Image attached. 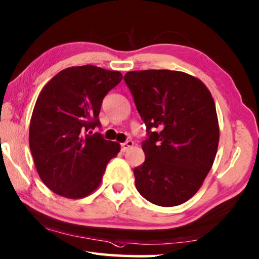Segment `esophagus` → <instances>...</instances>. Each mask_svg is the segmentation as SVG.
<instances>
[{
	"mask_svg": "<svg viewBox=\"0 0 259 259\" xmlns=\"http://www.w3.org/2000/svg\"><path fill=\"white\" fill-rule=\"evenodd\" d=\"M133 146H134L133 140H126V142H124L123 144H121V150H122V152H126L130 147H133Z\"/></svg>",
	"mask_w": 259,
	"mask_h": 259,
	"instance_id": "obj_1",
	"label": "esophagus"
}]
</instances>
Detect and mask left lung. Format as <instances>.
Wrapping results in <instances>:
<instances>
[{
    "mask_svg": "<svg viewBox=\"0 0 259 259\" xmlns=\"http://www.w3.org/2000/svg\"><path fill=\"white\" fill-rule=\"evenodd\" d=\"M124 81L145 122V161L135 168L137 191L160 207L191 199L216 157V106L202 81L169 69L128 72Z\"/></svg>",
    "mask_w": 259,
    "mask_h": 259,
    "instance_id": "8db88e82",
    "label": "left lung"
}]
</instances>
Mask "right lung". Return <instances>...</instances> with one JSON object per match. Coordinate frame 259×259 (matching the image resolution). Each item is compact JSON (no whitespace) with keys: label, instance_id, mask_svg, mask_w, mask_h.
<instances>
[{"label":"right lung","instance_id":"1","mask_svg":"<svg viewBox=\"0 0 259 259\" xmlns=\"http://www.w3.org/2000/svg\"><path fill=\"white\" fill-rule=\"evenodd\" d=\"M122 80L117 71L94 65L68 67L38 95L29 125V148L42 182L56 194L81 199L99 186L120 144L99 133L105 96Z\"/></svg>","mask_w":259,"mask_h":259}]
</instances>
